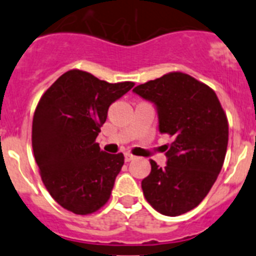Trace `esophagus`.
I'll return each mask as SVG.
<instances>
[{
	"label": "esophagus",
	"instance_id": "esophagus-1",
	"mask_svg": "<svg viewBox=\"0 0 256 256\" xmlns=\"http://www.w3.org/2000/svg\"><path fill=\"white\" fill-rule=\"evenodd\" d=\"M124 156H126V162H132L133 159H136V156L132 155V154H130V152H126Z\"/></svg>",
	"mask_w": 256,
	"mask_h": 256
}]
</instances>
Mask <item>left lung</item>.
Here are the masks:
<instances>
[{
	"label": "left lung",
	"instance_id": "left-lung-1",
	"mask_svg": "<svg viewBox=\"0 0 256 256\" xmlns=\"http://www.w3.org/2000/svg\"><path fill=\"white\" fill-rule=\"evenodd\" d=\"M152 101L165 144L164 168L151 160L142 180L144 198L160 214L177 216L198 206L218 178L228 144V119L216 92L182 72H170L133 90Z\"/></svg>",
	"mask_w": 256,
	"mask_h": 256
}]
</instances>
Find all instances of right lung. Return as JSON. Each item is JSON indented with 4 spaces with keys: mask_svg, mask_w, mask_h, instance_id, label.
<instances>
[{
    "mask_svg": "<svg viewBox=\"0 0 256 256\" xmlns=\"http://www.w3.org/2000/svg\"><path fill=\"white\" fill-rule=\"evenodd\" d=\"M134 86L108 83L72 69L42 94L32 126V146L40 178L60 206L78 216L100 210L112 195L124 155L96 142L108 106Z\"/></svg>",
    "mask_w": 256,
    "mask_h": 256,
    "instance_id": "add662e5",
    "label": "right lung"
}]
</instances>
